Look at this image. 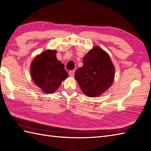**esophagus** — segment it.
<instances>
[{
    "label": "esophagus",
    "instance_id": "esophagus-1",
    "mask_svg": "<svg viewBox=\"0 0 151 151\" xmlns=\"http://www.w3.org/2000/svg\"><path fill=\"white\" fill-rule=\"evenodd\" d=\"M74 74H75L74 70H70V71H69V72H68V74L70 77H74Z\"/></svg>",
    "mask_w": 151,
    "mask_h": 151
}]
</instances>
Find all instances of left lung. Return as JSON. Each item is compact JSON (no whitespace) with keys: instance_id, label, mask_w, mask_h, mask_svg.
<instances>
[{"instance_id":"8db88e82","label":"left lung","mask_w":151,"mask_h":151,"mask_svg":"<svg viewBox=\"0 0 151 151\" xmlns=\"http://www.w3.org/2000/svg\"><path fill=\"white\" fill-rule=\"evenodd\" d=\"M115 67L109 55L103 49L95 46L83 58V65L77 69L75 79L81 90L88 97L103 94L111 86Z\"/></svg>"}]
</instances>
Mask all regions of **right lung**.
I'll use <instances>...</instances> for the list:
<instances>
[{
    "label": "right lung",
    "instance_id": "1",
    "mask_svg": "<svg viewBox=\"0 0 151 151\" xmlns=\"http://www.w3.org/2000/svg\"><path fill=\"white\" fill-rule=\"evenodd\" d=\"M56 53L55 50H47L36 56L30 65L32 80L47 94L55 93L68 77L64 65L56 58Z\"/></svg>",
    "mask_w": 151,
    "mask_h": 151
}]
</instances>
